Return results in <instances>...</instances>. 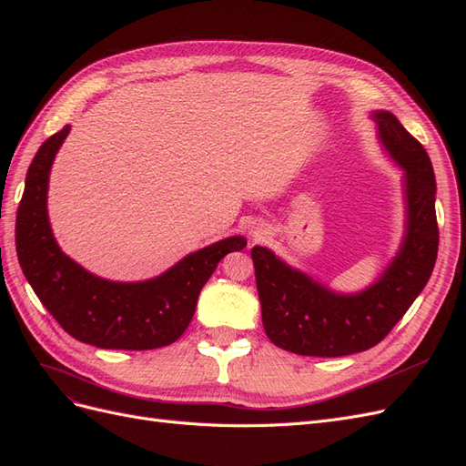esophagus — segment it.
Listing matches in <instances>:
<instances>
[{
    "mask_svg": "<svg viewBox=\"0 0 466 466\" xmlns=\"http://www.w3.org/2000/svg\"><path fill=\"white\" fill-rule=\"evenodd\" d=\"M261 234H263V230H254V232H251V236H254L256 240H258V238H261Z\"/></svg>",
    "mask_w": 466,
    "mask_h": 466,
    "instance_id": "esophagus-1",
    "label": "esophagus"
}]
</instances>
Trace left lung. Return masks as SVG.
<instances>
[{"mask_svg":"<svg viewBox=\"0 0 466 466\" xmlns=\"http://www.w3.org/2000/svg\"><path fill=\"white\" fill-rule=\"evenodd\" d=\"M370 116L382 150L404 174L402 244L377 281L359 292H338L290 268L269 248H251L265 334L285 351L343 357L375 348L431 277L440 246L431 159L392 113L373 111Z\"/></svg>","mask_w":466,"mask_h":466,"instance_id":"left-lung-1","label":"left lung"}]
</instances>
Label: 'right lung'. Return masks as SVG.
Masks as SVG:
<instances>
[{
  "instance_id": "obj_1",
  "label": "right lung",
  "mask_w": 466,
  "mask_h": 466,
  "mask_svg": "<svg viewBox=\"0 0 466 466\" xmlns=\"http://www.w3.org/2000/svg\"><path fill=\"white\" fill-rule=\"evenodd\" d=\"M66 125L43 142L26 171L17 210L15 244L26 281L55 320L77 341L101 350H156L174 343L187 329L198 292L218 261L246 248L244 236H230L185 256L167 271L135 283L109 281L89 273L60 249L48 220V177Z\"/></svg>"
}]
</instances>
